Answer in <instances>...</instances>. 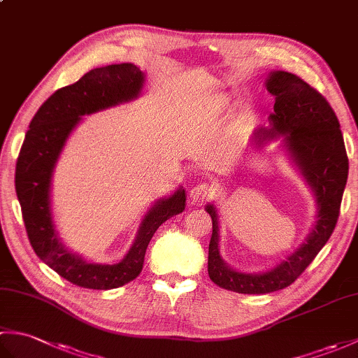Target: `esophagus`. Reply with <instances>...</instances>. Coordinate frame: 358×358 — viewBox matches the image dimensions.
I'll return each instance as SVG.
<instances>
[{"label": "esophagus", "mask_w": 358, "mask_h": 358, "mask_svg": "<svg viewBox=\"0 0 358 358\" xmlns=\"http://www.w3.org/2000/svg\"><path fill=\"white\" fill-rule=\"evenodd\" d=\"M212 195V189L209 185L206 183H200L194 186L191 191H189V196H191L192 201H203V200H208L209 196Z\"/></svg>", "instance_id": "obj_1"}]
</instances>
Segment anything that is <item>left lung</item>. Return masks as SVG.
Listing matches in <instances>:
<instances>
[{
    "mask_svg": "<svg viewBox=\"0 0 358 358\" xmlns=\"http://www.w3.org/2000/svg\"><path fill=\"white\" fill-rule=\"evenodd\" d=\"M275 96L269 126L255 129L250 143L262 148L280 140V148L314 194L315 222L305 241L285 260L263 272L231 268L220 254V220L214 203L206 204L212 218L208 272L220 287L238 294H269L285 289L301 275L336 229L341 196L348 181V155L340 123L329 103L294 73L272 71L264 81Z\"/></svg>",
    "mask_w": 358,
    "mask_h": 358,
    "instance_id": "obj_1",
    "label": "left lung"
}]
</instances>
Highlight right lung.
<instances>
[{
    "mask_svg": "<svg viewBox=\"0 0 358 358\" xmlns=\"http://www.w3.org/2000/svg\"><path fill=\"white\" fill-rule=\"evenodd\" d=\"M146 75L132 63L89 71L71 86L52 94L29 124L15 172V189L35 254L71 283L87 289H115L138 277L150 238L167 218L186 208L183 186L157 200L143 217L131 249L120 262L86 260L66 248L52 212V178L58 158L85 115L136 100Z\"/></svg>",
    "mask_w": 358,
    "mask_h": 358,
    "instance_id": "1",
    "label": "right lung"
}]
</instances>
